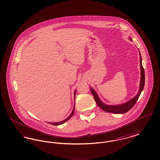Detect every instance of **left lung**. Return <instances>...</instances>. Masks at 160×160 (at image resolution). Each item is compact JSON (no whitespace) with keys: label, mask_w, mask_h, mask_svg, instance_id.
Instances as JSON below:
<instances>
[{"label":"left lung","mask_w":160,"mask_h":160,"mask_svg":"<svg viewBox=\"0 0 160 160\" xmlns=\"http://www.w3.org/2000/svg\"><path fill=\"white\" fill-rule=\"evenodd\" d=\"M129 39L132 41V39L131 38H129ZM140 69H141V80H140V91L138 92L137 95L132 99H131L129 101H128L124 104H121V105L107 106L101 101L97 93L93 89L91 88V91L92 93L93 96V98L95 99L96 103L97 104V105L98 106L99 108H101L102 110H103L104 111H105L106 112L116 113V114H121V113H127V112H128L129 110H131L136 104L137 100L139 98V96H140L141 92L143 91V89L144 88V86H145V71H144V68L142 66V56H141L140 53Z\"/></svg>","instance_id":"obj_1"}]
</instances>
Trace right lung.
Returning a JSON list of instances; mask_svg holds the SVG:
<instances>
[{"label": "right lung", "mask_w": 160, "mask_h": 160, "mask_svg": "<svg viewBox=\"0 0 160 160\" xmlns=\"http://www.w3.org/2000/svg\"><path fill=\"white\" fill-rule=\"evenodd\" d=\"M76 91H75V92H74V98H75V97H76ZM74 113V108H73V110H72V112L71 114H70V115L69 116L68 118H67L66 119H65V120H63V121H61V122H56V123H50V124L53 125H61L62 123H63L64 122H65L66 121H68L69 119H70V118L73 116Z\"/></svg>", "instance_id": "obj_1"}]
</instances>
